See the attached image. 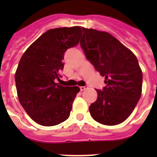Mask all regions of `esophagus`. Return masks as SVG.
<instances>
[{
  "instance_id": "esophagus-1",
  "label": "esophagus",
  "mask_w": 157,
  "mask_h": 157,
  "mask_svg": "<svg viewBox=\"0 0 157 157\" xmlns=\"http://www.w3.org/2000/svg\"><path fill=\"white\" fill-rule=\"evenodd\" d=\"M88 88V86H80V90L81 91H83V90H85L86 89Z\"/></svg>"
}]
</instances>
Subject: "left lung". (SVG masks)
Returning <instances> with one entry per match:
<instances>
[{"mask_svg": "<svg viewBox=\"0 0 157 157\" xmlns=\"http://www.w3.org/2000/svg\"><path fill=\"white\" fill-rule=\"evenodd\" d=\"M80 45L87 59L106 84L96 90L98 99L89 109L93 119L104 125H117L132 113L141 98L142 71L131 51L112 34L82 27Z\"/></svg>", "mask_w": 157, "mask_h": 157, "instance_id": "obj_1", "label": "left lung"}]
</instances>
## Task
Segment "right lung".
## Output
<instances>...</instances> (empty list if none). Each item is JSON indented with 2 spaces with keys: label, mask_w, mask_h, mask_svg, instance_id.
Masks as SVG:
<instances>
[{
  "label": "right lung",
  "mask_w": 157,
  "mask_h": 157,
  "mask_svg": "<svg viewBox=\"0 0 157 157\" xmlns=\"http://www.w3.org/2000/svg\"><path fill=\"white\" fill-rule=\"evenodd\" d=\"M80 27L47 30L25 51L15 75L19 101L32 120L45 127L67 120L80 89L56 82L64 52L78 44Z\"/></svg>",
  "instance_id": "1"
}]
</instances>
